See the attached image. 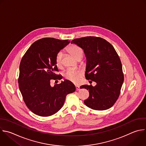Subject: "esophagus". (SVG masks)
<instances>
[{
    "mask_svg": "<svg viewBox=\"0 0 146 146\" xmlns=\"http://www.w3.org/2000/svg\"><path fill=\"white\" fill-rule=\"evenodd\" d=\"M76 90H77V91L79 90L80 89V86H78V85H76Z\"/></svg>",
    "mask_w": 146,
    "mask_h": 146,
    "instance_id": "esophagus-1",
    "label": "esophagus"
}]
</instances>
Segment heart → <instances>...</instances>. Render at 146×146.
I'll use <instances>...</instances> for the list:
<instances>
[{"label":"heart","mask_w":146,"mask_h":146,"mask_svg":"<svg viewBox=\"0 0 146 146\" xmlns=\"http://www.w3.org/2000/svg\"><path fill=\"white\" fill-rule=\"evenodd\" d=\"M68 51L69 53L75 58L77 60L81 59L84 54V51L82 48L76 45L72 44L68 47ZM62 57L63 53L62 52H60L56 56V63L58 67H61L62 64ZM83 75V72L82 70L79 69H68L65 73V77L66 80L69 81L77 84L78 83L81 78Z\"/></svg>","instance_id":"obj_1"}]
</instances>
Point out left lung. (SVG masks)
Instances as JSON below:
<instances>
[{"label":"left lung","instance_id":"8db88e82","mask_svg":"<svg viewBox=\"0 0 146 146\" xmlns=\"http://www.w3.org/2000/svg\"><path fill=\"white\" fill-rule=\"evenodd\" d=\"M71 43L84 50L86 79L97 83L94 86L82 85L89 92L85 104L94 110L110 108L118 99L124 81L121 62L113 46L102 38L92 36L76 38Z\"/></svg>","mask_w":146,"mask_h":146}]
</instances>
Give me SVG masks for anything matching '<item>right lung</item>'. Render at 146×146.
<instances>
[{
	"mask_svg": "<svg viewBox=\"0 0 146 146\" xmlns=\"http://www.w3.org/2000/svg\"><path fill=\"white\" fill-rule=\"evenodd\" d=\"M70 43L67 40L43 38L34 42L22 57L19 66V88L27 108L40 116H49L63 106L68 94L76 88L70 81L50 85L52 80H61L56 57Z\"/></svg>",
	"mask_w": 146,
	"mask_h": 146,
	"instance_id": "right-lung-1",
	"label": "right lung"
}]
</instances>
